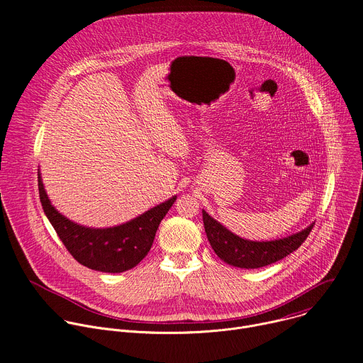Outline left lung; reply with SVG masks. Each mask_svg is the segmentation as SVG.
Here are the masks:
<instances>
[{"label":"left lung","mask_w":363,"mask_h":363,"mask_svg":"<svg viewBox=\"0 0 363 363\" xmlns=\"http://www.w3.org/2000/svg\"><path fill=\"white\" fill-rule=\"evenodd\" d=\"M203 228L216 254L227 264L240 269H260L273 264L297 250L312 231L313 224L286 238L274 241H248L228 231L224 225L202 211Z\"/></svg>","instance_id":"obj_1"}]
</instances>
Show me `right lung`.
<instances>
[{"label":"right lung","instance_id":"1","mask_svg":"<svg viewBox=\"0 0 363 363\" xmlns=\"http://www.w3.org/2000/svg\"><path fill=\"white\" fill-rule=\"evenodd\" d=\"M43 210L67 251L82 266L103 273H122L139 264L149 252L157 230L177 196L153 206L135 220L112 228H87L63 217L51 205L38 174Z\"/></svg>","mask_w":363,"mask_h":363}]
</instances>
